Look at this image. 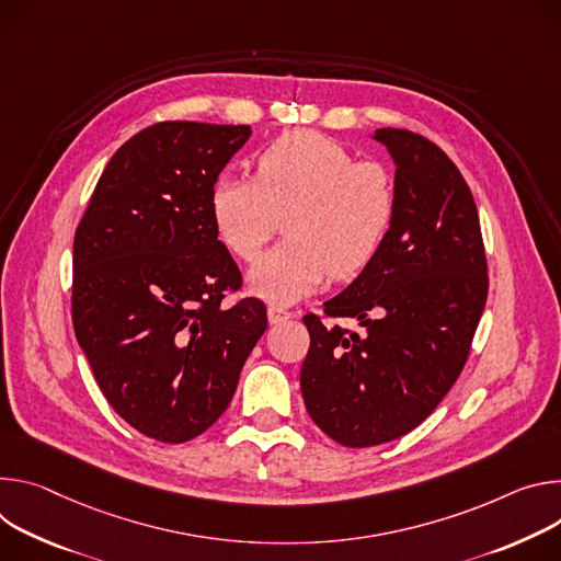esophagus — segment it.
I'll use <instances>...</instances> for the list:
<instances>
[{
  "instance_id": "34e87169",
  "label": "esophagus",
  "mask_w": 561,
  "mask_h": 561,
  "mask_svg": "<svg viewBox=\"0 0 561 561\" xmlns=\"http://www.w3.org/2000/svg\"><path fill=\"white\" fill-rule=\"evenodd\" d=\"M267 317H270L272 325H278V323L291 319V312H289L287 307H283V305H270L267 307Z\"/></svg>"
}]
</instances>
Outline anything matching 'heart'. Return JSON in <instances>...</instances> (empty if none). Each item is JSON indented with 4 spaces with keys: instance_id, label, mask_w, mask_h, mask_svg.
<instances>
[{
    "instance_id": "b5f03b06",
    "label": "heart",
    "mask_w": 561,
    "mask_h": 561,
    "mask_svg": "<svg viewBox=\"0 0 561 561\" xmlns=\"http://www.w3.org/2000/svg\"><path fill=\"white\" fill-rule=\"evenodd\" d=\"M218 240L254 263L285 220V240L249 274L256 294L291 302L332 280L358 276L383 247L397 214V184L379 160H352L319 131L272 140L252 175H220L209 194Z\"/></svg>"
}]
</instances>
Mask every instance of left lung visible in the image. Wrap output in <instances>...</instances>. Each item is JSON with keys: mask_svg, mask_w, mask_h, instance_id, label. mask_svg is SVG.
<instances>
[{"mask_svg": "<svg viewBox=\"0 0 561 561\" xmlns=\"http://www.w3.org/2000/svg\"><path fill=\"white\" fill-rule=\"evenodd\" d=\"M397 162L390 233L352 285L305 314L300 390L312 421L345 448L388 444L448 394L468 360L488 298V263L470 186L427 138L377 129Z\"/></svg>", "mask_w": 561, "mask_h": 561, "instance_id": "obj_1", "label": "left lung"}]
</instances>
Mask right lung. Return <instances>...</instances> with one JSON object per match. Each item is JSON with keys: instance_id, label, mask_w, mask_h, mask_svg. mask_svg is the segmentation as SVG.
Here are the masks:
<instances>
[{"instance_id": "add662e5", "label": "right lung", "mask_w": 561, "mask_h": 561, "mask_svg": "<svg viewBox=\"0 0 561 561\" xmlns=\"http://www.w3.org/2000/svg\"><path fill=\"white\" fill-rule=\"evenodd\" d=\"M249 136L247 124H151L113 153L76 229L78 343L111 408L162 444L218 421L267 330L261 298L222 305L242 276L209 214Z\"/></svg>"}]
</instances>
